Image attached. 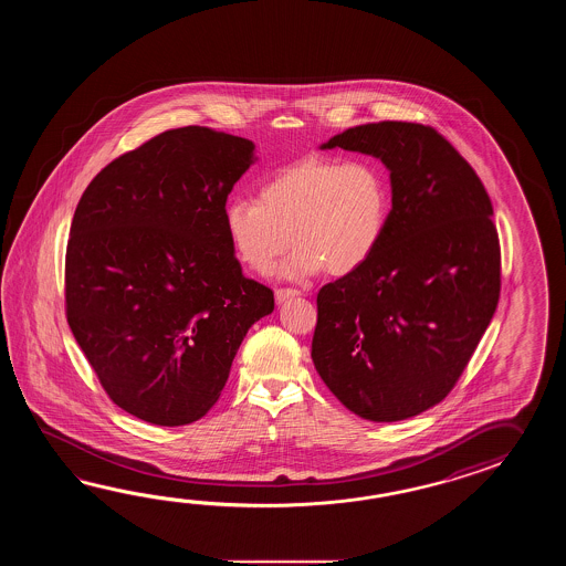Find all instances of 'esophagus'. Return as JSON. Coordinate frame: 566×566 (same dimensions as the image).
I'll return each mask as SVG.
<instances>
[{
	"label": "esophagus",
	"mask_w": 566,
	"mask_h": 566,
	"mask_svg": "<svg viewBox=\"0 0 566 566\" xmlns=\"http://www.w3.org/2000/svg\"><path fill=\"white\" fill-rule=\"evenodd\" d=\"M297 295H300L297 289H277V291H275V300H277V303H285V301L293 300V297H297Z\"/></svg>",
	"instance_id": "esophagus-1"
}]
</instances>
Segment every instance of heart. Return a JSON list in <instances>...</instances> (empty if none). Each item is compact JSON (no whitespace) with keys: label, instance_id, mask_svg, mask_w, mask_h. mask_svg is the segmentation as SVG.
<instances>
[{"label":"heart","instance_id":"b5f03b06","mask_svg":"<svg viewBox=\"0 0 566 566\" xmlns=\"http://www.w3.org/2000/svg\"><path fill=\"white\" fill-rule=\"evenodd\" d=\"M388 210V180L376 161L312 156L275 171L256 200H229L224 230L234 256L254 273H269L293 244L297 251L283 266L285 277L322 269L349 275L376 253Z\"/></svg>","mask_w":566,"mask_h":566}]
</instances>
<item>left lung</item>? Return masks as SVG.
<instances>
[{"instance_id": "obj_1", "label": "left lung", "mask_w": 566, "mask_h": 566, "mask_svg": "<svg viewBox=\"0 0 566 566\" xmlns=\"http://www.w3.org/2000/svg\"><path fill=\"white\" fill-rule=\"evenodd\" d=\"M334 147L385 164L392 208L370 261L319 289L312 360L354 415L402 421L449 395L492 322V202L453 145L419 123L358 125L319 145Z\"/></svg>"}]
</instances>
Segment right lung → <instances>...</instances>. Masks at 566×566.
<instances>
[{
    "mask_svg": "<svg viewBox=\"0 0 566 566\" xmlns=\"http://www.w3.org/2000/svg\"><path fill=\"white\" fill-rule=\"evenodd\" d=\"M251 139L180 127L88 184L66 249V317L111 400L159 427L202 419L273 291L242 275L224 230Z\"/></svg>",
    "mask_w": 566,
    "mask_h": 566,
    "instance_id": "obj_1",
    "label": "right lung"
}]
</instances>
